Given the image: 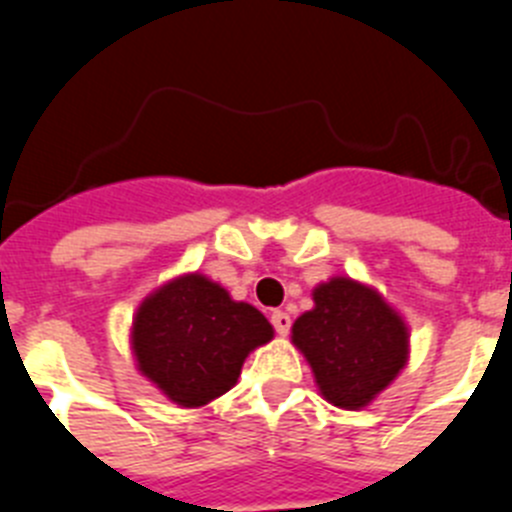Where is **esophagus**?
<instances>
[{
	"instance_id": "obj_1",
	"label": "esophagus",
	"mask_w": 512,
	"mask_h": 512,
	"mask_svg": "<svg viewBox=\"0 0 512 512\" xmlns=\"http://www.w3.org/2000/svg\"><path fill=\"white\" fill-rule=\"evenodd\" d=\"M271 325H274V330H277L279 336H287L289 328H292V318H289L284 310H274L271 312Z\"/></svg>"
}]
</instances>
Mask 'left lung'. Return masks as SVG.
Returning a JSON list of instances; mask_svg holds the SVG:
<instances>
[{
	"label": "left lung",
	"mask_w": 512,
	"mask_h": 512,
	"mask_svg": "<svg viewBox=\"0 0 512 512\" xmlns=\"http://www.w3.org/2000/svg\"><path fill=\"white\" fill-rule=\"evenodd\" d=\"M315 307L295 320L292 343L305 354L328 402L359 410L408 361V328L379 292L336 277L312 292Z\"/></svg>",
	"instance_id": "obj_1"
}]
</instances>
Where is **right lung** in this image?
<instances>
[{
    "instance_id": "1",
    "label": "right lung",
    "mask_w": 512,
    "mask_h": 512,
    "mask_svg": "<svg viewBox=\"0 0 512 512\" xmlns=\"http://www.w3.org/2000/svg\"><path fill=\"white\" fill-rule=\"evenodd\" d=\"M274 328L202 274H184L143 300L133 320L140 374L182 408H200L238 382L246 356Z\"/></svg>"
}]
</instances>
